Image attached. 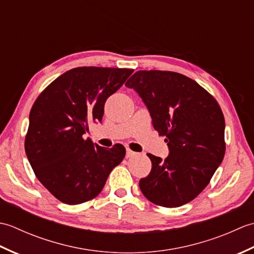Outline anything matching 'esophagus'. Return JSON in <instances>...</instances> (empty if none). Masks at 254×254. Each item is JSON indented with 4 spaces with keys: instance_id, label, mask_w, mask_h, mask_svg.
Listing matches in <instances>:
<instances>
[{
    "instance_id": "esophagus-1",
    "label": "esophagus",
    "mask_w": 254,
    "mask_h": 254,
    "mask_svg": "<svg viewBox=\"0 0 254 254\" xmlns=\"http://www.w3.org/2000/svg\"><path fill=\"white\" fill-rule=\"evenodd\" d=\"M135 152H133V150H131L130 148H127V154H126V157L127 158H131L133 157V156H135Z\"/></svg>"
}]
</instances>
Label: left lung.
<instances>
[{
    "instance_id": "left-lung-1",
    "label": "left lung",
    "mask_w": 254,
    "mask_h": 254,
    "mask_svg": "<svg viewBox=\"0 0 254 254\" xmlns=\"http://www.w3.org/2000/svg\"><path fill=\"white\" fill-rule=\"evenodd\" d=\"M126 86L141 97L169 147L166 159L147 154L152 170L139 180L142 193L164 207L191 202L225 156V119L218 102L195 80L176 72L138 71Z\"/></svg>"
}]
</instances>
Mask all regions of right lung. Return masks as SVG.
Wrapping results in <instances>:
<instances>
[{"label": "right lung", "mask_w": 254, "mask_h": 254, "mask_svg": "<svg viewBox=\"0 0 254 254\" xmlns=\"http://www.w3.org/2000/svg\"><path fill=\"white\" fill-rule=\"evenodd\" d=\"M132 73L131 68L75 67L53 80L32 106L25 152L38 180L62 203L96 197L126 156L121 144L106 148L83 135L89 122L102 120L108 97Z\"/></svg>", "instance_id": "right-lung-1"}]
</instances>
